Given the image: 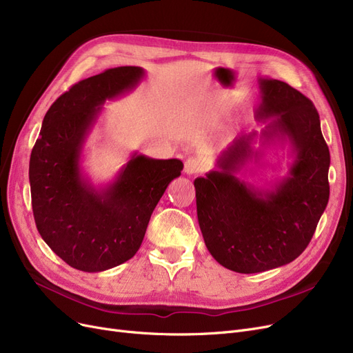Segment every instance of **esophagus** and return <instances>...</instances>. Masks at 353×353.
<instances>
[{
	"label": "esophagus",
	"instance_id": "1",
	"mask_svg": "<svg viewBox=\"0 0 353 353\" xmlns=\"http://www.w3.org/2000/svg\"><path fill=\"white\" fill-rule=\"evenodd\" d=\"M202 170V164L201 161H199L197 159H189L186 160L185 163V173L192 176V174H196Z\"/></svg>",
	"mask_w": 353,
	"mask_h": 353
}]
</instances>
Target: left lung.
Segmentation results:
<instances>
[{
  "instance_id": "left-lung-1",
  "label": "left lung",
  "mask_w": 353,
  "mask_h": 353,
  "mask_svg": "<svg viewBox=\"0 0 353 353\" xmlns=\"http://www.w3.org/2000/svg\"><path fill=\"white\" fill-rule=\"evenodd\" d=\"M258 89L255 118L265 127L241 132L219 152L213 170L194 179L197 221L206 248L222 267L241 274L294 261L329 202L330 152L314 105L277 79L258 78ZM272 149L288 152L285 176L267 187L237 177L251 161L262 166Z\"/></svg>"
}]
</instances>
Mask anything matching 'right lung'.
I'll return each mask as SVG.
<instances>
[{
	"label": "right lung",
	"instance_id": "obj_1",
	"mask_svg": "<svg viewBox=\"0 0 353 353\" xmlns=\"http://www.w3.org/2000/svg\"><path fill=\"white\" fill-rule=\"evenodd\" d=\"M145 78L140 66L108 69L73 85L44 115L30 156L36 226L70 267L101 272L128 261L141 247L151 213L183 163L134 151L115 177L95 185L83 150L106 101L128 94Z\"/></svg>",
	"mask_w": 353,
	"mask_h": 353
}]
</instances>
